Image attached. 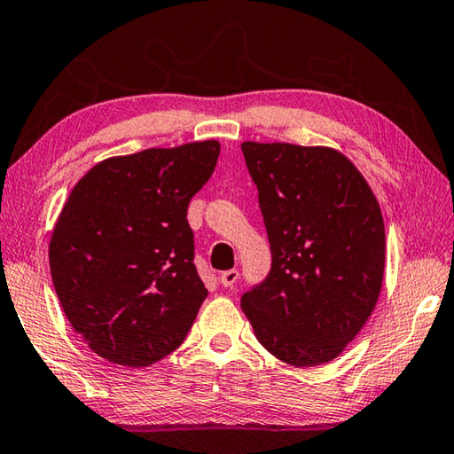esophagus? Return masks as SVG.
Returning a JSON list of instances; mask_svg holds the SVG:
<instances>
[{
  "label": "esophagus",
  "mask_w": 454,
  "mask_h": 454,
  "mask_svg": "<svg viewBox=\"0 0 454 454\" xmlns=\"http://www.w3.org/2000/svg\"><path fill=\"white\" fill-rule=\"evenodd\" d=\"M237 278H239V270L237 269H231V270L221 272V277H219L221 285H223V286H233L235 282H237Z\"/></svg>",
  "instance_id": "obj_1"
}]
</instances>
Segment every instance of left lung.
<instances>
[{
  "instance_id": "1",
  "label": "left lung",
  "mask_w": 454,
  "mask_h": 454,
  "mask_svg": "<svg viewBox=\"0 0 454 454\" xmlns=\"http://www.w3.org/2000/svg\"><path fill=\"white\" fill-rule=\"evenodd\" d=\"M272 264L241 298L261 346L298 367L341 354L378 302L386 229L373 192L344 153L243 142Z\"/></svg>"
}]
</instances>
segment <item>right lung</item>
Returning a JSON list of instances; mask_svg holds the SVG:
<instances>
[{"label":"right lung","mask_w":454,"mask_h":454,"mask_svg":"<svg viewBox=\"0 0 454 454\" xmlns=\"http://www.w3.org/2000/svg\"><path fill=\"white\" fill-rule=\"evenodd\" d=\"M219 142L108 158L68 195L49 245L68 322L105 360L146 367L185 340L207 296L193 264L187 205Z\"/></svg>","instance_id":"1"}]
</instances>
